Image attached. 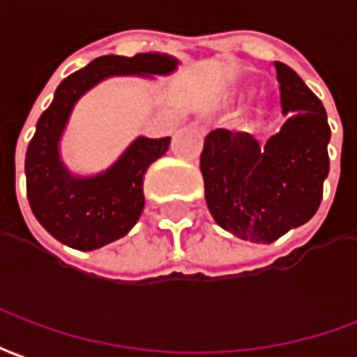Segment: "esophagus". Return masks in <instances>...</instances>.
I'll return each instance as SVG.
<instances>
[{
  "instance_id": "34e87169",
  "label": "esophagus",
  "mask_w": 357,
  "mask_h": 357,
  "mask_svg": "<svg viewBox=\"0 0 357 357\" xmlns=\"http://www.w3.org/2000/svg\"><path fill=\"white\" fill-rule=\"evenodd\" d=\"M194 125H196L197 131H199V132L209 131V123H207V121H202V119H197V121H194Z\"/></svg>"
}]
</instances>
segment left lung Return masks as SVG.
Returning <instances> with one entry per match:
<instances>
[{
  "instance_id": "8db88e82",
  "label": "left lung",
  "mask_w": 357,
  "mask_h": 357,
  "mask_svg": "<svg viewBox=\"0 0 357 357\" xmlns=\"http://www.w3.org/2000/svg\"><path fill=\"white\" fill-rule=\"evenodd\" d=\"M283 116L264 144L249 132L215 129L199 160L205 202L220 228L251 243H272L316 215L329 175L331 129L321 100L295 70L275 62Z\"/></svg>"
}]
</instances>
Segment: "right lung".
<instances>
[{
    "label": "right lung",
    "instance_id": "right-lung-1",
    "mask_svg": "<svg viewBox=\"0 0 357 357\" xmlns=\"http://www.w3.org/2000/svg\"><path fill=\"white\" fill-rule=\"evenodd\" d=\"M176 66L175 56L161 53L106 54L56 87L53 102L38 119L24 161L33 217L54 239L77 251H93L123 238L144 209V173L171 144V137H137L108 169L96 175H75L61 158L62 132L75 102L108 77L169 75Z\"/></svg>",
    "mask_w": 357,
    "mask_h": 357
}]
</instances>
